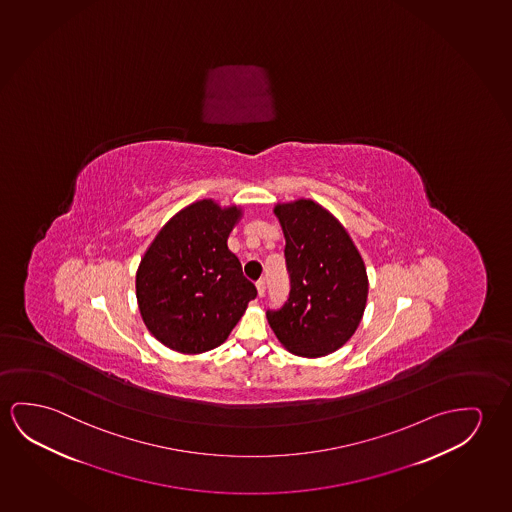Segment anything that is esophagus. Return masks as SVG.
<instances>
[{
	"label": "esophagus",
	"mask_w": 512,
	"mask_h": 512,
	"mask_svg": "<svg viewBox=\"0 0 512 512\" xmlns=\"http://www.w3.org/2000/svg\"><path fill=\"white\" fill-rule=\"evenodd\" d=\"M257 292H259V298L264 296V292H266V280L264 278H260L259 282H257Z\"/></svg>",
	"instance_id": "34e87169"
}]
</instances>
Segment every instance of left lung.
Masks as SVG:
<instances>
[{"instance_id": "obj_1", "label": "left lung", "mask_w": 512, "mask_h": 512, "mask_svg": "<svg viewBox=\"0 0 512 512\" xmlns=\"http://www.w3.org/2000/svg\"><path fill=\"white\" fill-rule=\"evenodd\" d=\"M291 292L268 310L278 340L299 356H324L351 339L367 303V271L339 221L312 200L278 204Z\"/></svg>"}]
</instances>
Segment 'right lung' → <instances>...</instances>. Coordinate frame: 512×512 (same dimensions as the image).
Instances as JSON below:
<instances>
[{
    "label": "right lung",
    "mask_w": 512,
    "mask_h": 512,
    "mask_svg": "<svg viewBox=\"0 0 512 512\" xmlns=\"http://www.w3.org/2000/svg\"><path fill=\"white\" fill-rule=\"evenodd\" d=\"M237 207L213 200L188 205L161 228L136 273L143 323L156 339L179 353L220 346L241 319L255 285L228 250Z\"/></svg>",
    "instance_id": "right-lung-1"
}]
</instances>
